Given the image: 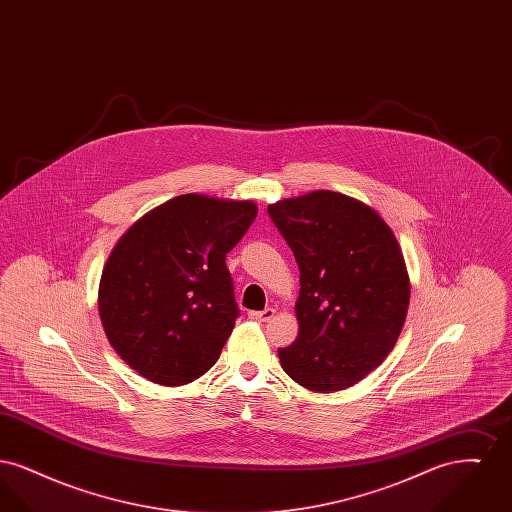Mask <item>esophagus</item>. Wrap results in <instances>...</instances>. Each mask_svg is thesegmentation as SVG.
I'll return each instance as SVG.
<instances>
[{
	"label": "esophagus",
	"mask_w": 512,
	"mask_h": 512,
	"mask_svg": "<svg viewBox=\"0 0 512 512\" xmlns=\"http://www.w3.org/2000/svg\"><path fill=\"white\" fill-rule=\"evenodd\" d=\"M276 315V311L274 309H265V311H251L249 313V318H253V320H259V322H268V320H272Z\"/></svg>",
	"instance_id": "34e87169"
}]
</instances>
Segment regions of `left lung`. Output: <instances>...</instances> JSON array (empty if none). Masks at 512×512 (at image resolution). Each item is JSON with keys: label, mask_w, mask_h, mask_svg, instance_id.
<instances>
[{"label": "left lung", "mask_w": 512, "mask_h": 512, "mask_svg": "<svg viewBox=\"0 0 512 512\" xmlns=\"http://www.w3.org/2000/svg\"><path fill=\"white\" fill-rule=\"evenodd\" d=\"M299 267L297 340L278 349L299 386H355L390 355L405 324L411 284L390 226L363 201L317 190L268 205Z\"/></svg>", "instance_id": "8db88e82"}]
</instances>
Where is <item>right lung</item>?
I'll list each match as a JSON object with an SVG mask.
<instances>
[{
    "label": "right lung",
    "instance_id": "right-lung-1",
    "mask_svg": "<svg viewBox=\"0 0 512 512\" xmlns=\"http://www.w3.org/2000/svg\"><path fill=\"white\" fill-rule=\"evenodd\" d=\"M257 217L253 201L172 197L136 220L99 282V318L117 355L149 382L184 386L217 363L240 309L226 253Z\"/></svg>",
    "mask_w": 512,
    "mask_h": 512
}]
</instances>
